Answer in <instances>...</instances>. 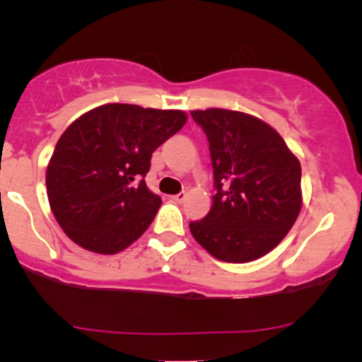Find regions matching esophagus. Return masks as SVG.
I'll list each match as a JSON object with an SVG mask.
<instances>
[{
	"label": "esophagus",
	"mask_w": 362,
	"mask_h": 362,
	"mask_svg": "<svg viewBox=\"0 0 362 362\" xmlns=\"http://www.w3.org/2000/svg\"><path fill=\"white\" fill-rule=\"evenodd\" d=\"M173 201H176V202H182L186 199V192H180V194H175L171 197Z\"/></svg>",
	"instance_id": "esophagus-1"
}]
</instances>
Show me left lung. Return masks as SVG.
I'll return each instance as SVG.
<instances>
[{"label": "left lung", "mask_w": 362, "mask_h": 362, "mask_svg": "<svg viewBox=\"0 0 362 362\" xmlns=\"http://www.w3.org/2000/svg\"><path fill=\"white\" fill-rule=\"evenodd\" d=\"M191 115L209 141L217 189L207 216L189 224L191 234L217 260L260 259L301 211L298 158L275 128L249 113L207 108Z\"/></svg>", "instance_id": "1"}]
</instances>
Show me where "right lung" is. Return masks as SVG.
<instances>
[{"label":"right lung","instance_id":"right-lung-1","mask_svg":"<svg viewBox=\"0 0 362 362\" xmlns=\"http://www.w3.org/2000/svg\"><path fill=\"white\" fill-rule=\"evenodd\" d=\"M186 120L182 110L105 103L67 127L49 160L46 187L69 239L103 255L140 239L161 206L143 180L151 153Z\"/></svg>","mask_w":362,"mask_h":362}]
</instances>
